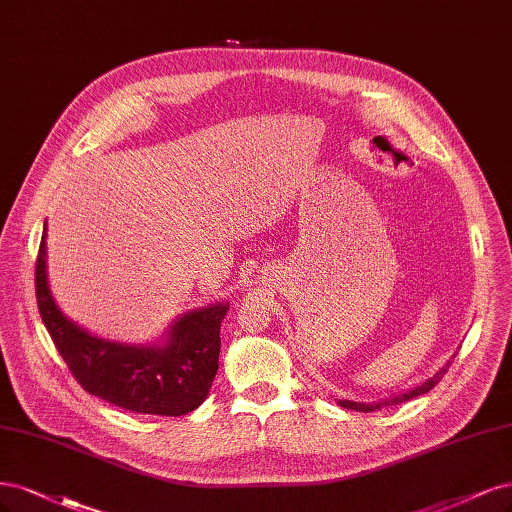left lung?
I'll use <instances>...</instances> for the list:
<instances>
[{"mask_svg": "<svg viewBox=\"0 0 512 512\" xmlns=\"http://www.w3.org/2000/svg\"><path fill=\"white\" fill-rule=\"evenodd\" d=\"M453 358H455V354L447 360V364H443L440 366L436 373L432 375V377H428L426 381H421L419 385H415V387H411V390H407V392H400V394H396V396H392V398H383V400H379V402H354V400H337V404L339 407H343V409H351V411H360V413H370V411H379V409H383V407H394V404H400V402H407V400H411V398H417V396H421V394H428L432 387L445 377V373H447V368H449V364L453 362Z\"/></svg>", "mask_w": 512, "mask_h": 512, "instance_id": "left-lung-1", "label": "left lung"}]
</instances>
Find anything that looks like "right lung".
Masks as SVG:
<instances>
[{"instance_id": "right-lung-1", "label": "right lung", "mask_w": 512, "mask_h": 512, "mask_svg": "<svg viewBox=\"0 0 512 512\" xmlns=\"http://www.w3.org/2000/svg\"><path fill=\"white\" fill-rule=\"evenodd\" d=\"M35 298L52 343L88 394L133 413L165 417L195 411L209 396L228 303L182 313L156 343L133 345L97 337L69 320L52 298L46 224L35 264Z\"/></svg>"}]
</instances>
